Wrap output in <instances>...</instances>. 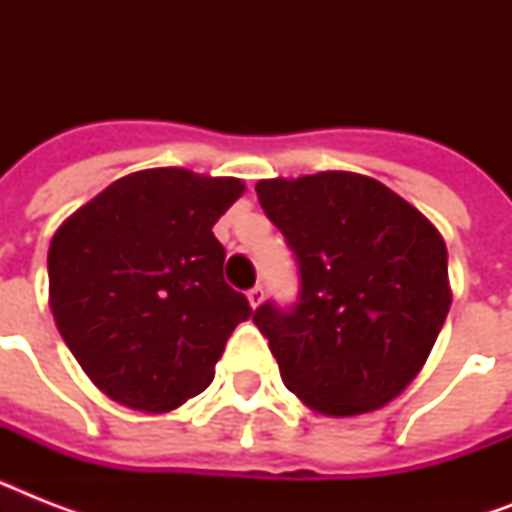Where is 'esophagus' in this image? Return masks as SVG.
Returning <instances> with one entry per match:
<instances>
[{
  "label": "esophagus",
  "instance_id": "1",
  "mask_svg": "<svg viewBox=\"0 0 512 512\" xmlns=\"http://www.w3.org/2000/svg\"><path fill=\"white\" fill-rule=\"evenodd\" d=\"M247 300H249V305H252V308H260V305H263V300H265L263 287H252V289H249Z\"/></svg>",
  "mask_w": 512,
  "mask_h": 512
}]
</instances>
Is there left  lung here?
Here are the masks:
<instances>
[{
	"mask_svg": "<svg viewBox=\"0 0 512 512\" xmlns=\"http://www.w3.org/2000/svg\"><path fill=\"white\" fill-rule=\"evenodd\" d=\"M257 199L292 247L300 303L255 311L281 380L324 417H356L420 374L452 305L446 244L420 209L358 172L273 177Z\"/></svg>",
	"mask_w": 512,
	"mask_h": 512,
	"instance_id": "1",
	"label": "left lung"
}]
</instances>
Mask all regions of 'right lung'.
<instances>
[{
  "instance_id": "right-lung-1",
  "label": "right lung",
  "mask_w": 512,
  "mask_h": 512,
  "mask_svg": "<svg viewBox=\"0 0 512 512\" xmlns=\"http://www.w3.org/2000/svg\"><path fill=\"white\" fill-rule=\"evenodd\" d=\"M241 193L239 177L156 167L119 177L60 223L47 252L50 311L111 401L162 414L212 382L231 332L252 316L225 284L212 233Z\"/></svg>"
}]
</instances>
